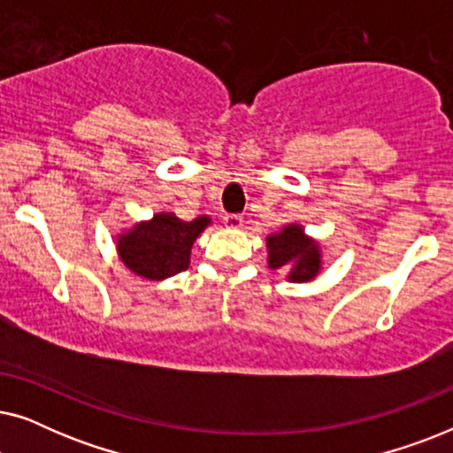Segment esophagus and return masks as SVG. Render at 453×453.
<instances>
[{
    "instance_id": "1",
    "label": "esophagus",
    "mask_w": 453,
    "mask_h": 453,
    "mask_svg": "<svg viewBox=\"0 0 453 453\" xmlns=\"http://www.w3.org/2000/svg\"><path fill=\"white\" fill-rule=\"evenodd\" d=\"M222 222H225L226 228H241V226H243V219H241L239 214H226L225 219H222Z\"/></svg>"
}]
</instances>
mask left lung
<instances>
[{"instance_id":"8db88e82","label":"left lung","mask_w":453,"mask_h":453,"mask_svg":"<svg viewBox=\"0 0 453 453\" xmlns=\"http://www.w3.org/2000/svg\"><path fill=\"white\" fill-rule=\"evenodd\" d=\"M268 265L272 270H287L290 282H309L321 270V250L315 239L305 234V228L290 222L282 231L265 239Z\"/></svg>"}]
</instances>
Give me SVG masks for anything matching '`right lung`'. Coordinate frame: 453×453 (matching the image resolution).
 Segmentation results:
<instances>
[{"instance_id":"1","label":"right lung","mask_w":453,"mask_h":453,"mask_svg":"<svg viewBox=\"0 0 453 453\" xmlns=\"http://www.w3.org/2000/svg\"><path fill=\"white\" fill-rule=\"evenodd\" d=\"M210 222L208 216L185 222L173 212H158L121 233L117 237V253L134 274L146 280H165L189 268L194 241Z\"/></svg>"}]
</instances>
